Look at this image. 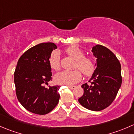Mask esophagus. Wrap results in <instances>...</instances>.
<instances>
[{
  "label": "esophagus",
  "instance_id": "34e87169",
  "mask_svg": "<svg viewBox=\"0 0 134 134\" xmlns=\"http://www.w3.org/2000/svg\"><path fill=\"white\" fill-rule=\"evenodd\" d=\"M69 88H70L71 90H74L76 88V86H69Z\"/></svg>",
  "mask_w": 134,
  "mask_h": 134
}]
</instances>
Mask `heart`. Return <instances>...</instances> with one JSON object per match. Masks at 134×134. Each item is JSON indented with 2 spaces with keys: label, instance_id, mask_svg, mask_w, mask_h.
Wrapping results in <instances>:
<instances>
[{
  "label": "heart",
  "instance_id": "1",
  "mask_svg": "<svg viewBox=\"0 0 134 134\" xmlns=\"http://www.w3.org/2000/svg\"><path fill=\"white\" fill-rule=\"evenodd\" d=\"M66 52L69 56L76 61L75 68H77L85 75L89 76L93 74L95 65L92 59L84 57V52L77 46H71L67 48ZM49 63L53 69L58 71L61 68V54L59 50H56L50 55ZM82 75L79 70L68 71H63L58 72L55 76V81L58 84L72 85L81 80Z\"/></svg>",
  "mask_w": 134,
  "mask_h": 134
}]
</instances>
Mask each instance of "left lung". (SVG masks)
<instances>
[{"label": "left lung", "instance_id": "8db88e82", "mask_svg": "<svg viewBox=\"0 0 134 134\" xmlns=\"http://www.w3.org/2000/svg\"><path fill=\"white\" fill-rule=\"evenodd\" d=\"M96 58V68L86 83L82 85V96L79 99L82 106L91 111L107 108L116 97L122 84L121 65L116 55L107 48L97 44L92 48Z\"/></svg>", "mask_w": 134, "mask_h": 134}]
</instances>
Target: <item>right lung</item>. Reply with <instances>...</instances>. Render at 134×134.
Wrapping results in <instances>:
<instances>
[{"instance_id":"add662e5","label":"right lung","mask_w":134,"mask_h":134,"mask_svg":"<svg viewBox=\"0 0 134 134\" xmlns=\"http://www.w3.org/2000/svg\"><path fill=\"white\" fill-rule=\"evenodd\" d=\"M56 48L52 42L38 44L27 50L18 62L14 72L17 97L22 106L32 113L46 115L59 102L60 86H45L52 79L49 59Z\"/></svg>"}]
</instances>
